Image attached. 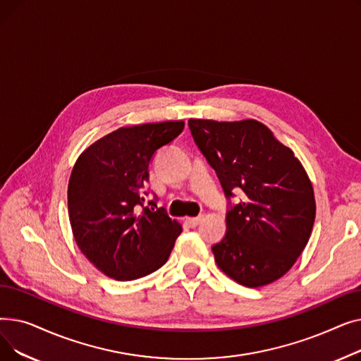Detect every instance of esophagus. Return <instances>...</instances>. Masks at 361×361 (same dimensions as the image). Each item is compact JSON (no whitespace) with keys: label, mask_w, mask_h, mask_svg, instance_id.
Instances as JSON below:
<instances>
[{"label":"esophagus","mask_w":361,"mask_h":361,"mask_svg":"<svg viewBox=\"0 0 361 361\" xmlns=\"http://www.w3.org/2000/svg\"><path fill=\"white\" fill-rule=\"evenodd\" d=\"M203 218L202 216H195V218H185V222L192 226V228H195V226H197L200 224Z\"/></svg>","instance_id":"34e87169"}]
</instances>
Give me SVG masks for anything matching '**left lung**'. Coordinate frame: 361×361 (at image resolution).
I'll return each instance as SVG.
<instances>
[{"instance_id":"left-lung-1","label":"left lung","mask_w":361,"mask_h":361,"mask_svg":"<svg viewBox=\"0 0 361 361\" xmlns=\"http://www.w3.org/2000/svg\"><path fill=\"white\" fill-rule=\"evenodd\" d=\"M188 127L225 196L234 188L245 195L212 247L216 264L244 287L268 286L293 268L313 230L316 202L305 166L257 120L190 118Z\"/></svg>"}]
</instances>
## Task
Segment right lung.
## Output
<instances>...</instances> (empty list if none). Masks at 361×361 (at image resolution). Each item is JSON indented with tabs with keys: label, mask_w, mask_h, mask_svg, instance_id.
Wrapping results in <instances>:
<instances>
[{
	"label": "right lung",
	"mask_w": 361,
	"mask_h": 361,
	"mask_svg": "<svg viewBox=\"0 0 361 361\" xmlns=\"http://www.w3.org/2000/svg\"><path fill=\"white\" fill-rule=\"evenodd\" d=\"M184 121L120 127L86 147L68 180V218L82 253L104 275L133 281L159 269L183 228L164 207H144L149 162Z\"/></svg>",
	"instance_id": "1"
}]
</instances>
